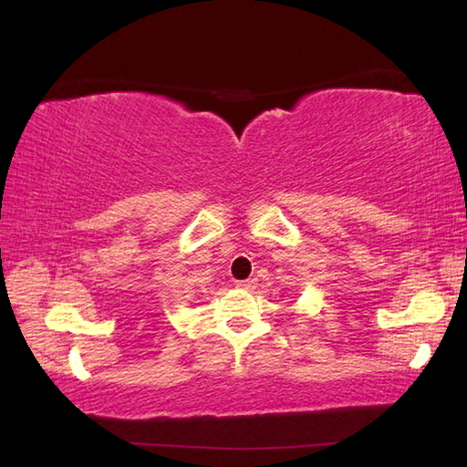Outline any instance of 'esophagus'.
Here are the masks:
<instances>
[{"label":"esophagus","instance_id":"1","mask_svg":"<svg viewBox=\"0 0 467 467\" xmlns=\"http://www.w3.org/2000/svg\"><path fill=\"white\" fill-rule=\"evenodd\" d=\"M256 285V278H248V280H238L236 286L243 288V290H253Z\"/></svg>","mask_w":467,"mask_h":467}]
</instances>
